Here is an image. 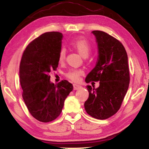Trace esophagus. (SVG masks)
I'll use <instances>...</instances> for the list:
<instances>
[{
  "label": "esophagus",
  "instance_id": "esophagus-1",
  "mask_svg": "<svg viewBox=\"0 0 149 149\" xmlns=\"http://www.w3.org/2000/svg\"><path fill=\"white\" fill-rule=\"evenodd\" d=\"M73 87H74V90H78L80 88H81V86H80V85H77V84H73Z\"/></svg>",
  "mask_w": 149,
  "mask_h": 149
}]
</instances>
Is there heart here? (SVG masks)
<instances>
[{"mask_svg":"<svg viewBox=\"0 0 149 149\" xmlns=\"http://www.w3.org/2000/svg\"><path fill=\"white\" fill-rule=\"evenodd\" d=\"M70 46L84 58H87L91 51V45L85 39L80 38L70 42ZM65 56H66V50L64 48H62L60 49L58 54V59L59 62L62 63L64 62L65 59ZM83 74H84V71L82 70L72 68L65 73V77L68 79L74 81H77L79 79L81 75Z\"/></svg>","mask_w":149,"mask_h":149,"instance_id":"heart-1","label":"heart"}]
</instances>
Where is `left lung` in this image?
Listing matches in <instances>:
<instances>
[{
  "instance_id": "obj_1",
  "label": "left lung",
  "mask_w": 149,
  "mask_h": 149,
  "mask_svg": "<svg viewBox=\"0 0 149 149\" xmlns=\"http://www.w3.org/2000/svg\"><path fill=\"white\" fill-rule=\"evenodd\" d=\"M92 33L97 39L99 55L85 81H100V85L97 89L87 85L89 97L84 107L91 116L105 120L119 110L129 87L127 54L122 42L114 37L99 30Z\"/></svg>"
}]
</instances>
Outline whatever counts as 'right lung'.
<instances>
[{"label":"right lung","mask_w":149,"mask_h":149,"mask_svg":"<svg viewBox=\"0 0 149 149\" xmlns=\"http://www.w3.org/2000/svg\"><path fill=\"white\" fill-rule=\"evenodd\" d=\"M62 34L47 32L30 42L19 64L22 97L33 117L41 122L54 120L61 114L64 100L73 90L67 80L50 81V74L58 65Z\"/></svg>","instance_id":"add662e5"}]
</instances>
